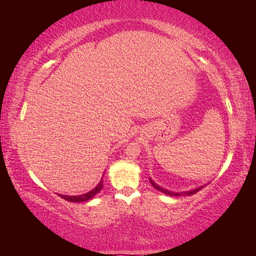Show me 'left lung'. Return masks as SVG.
<instances>
[{"label":"left lung","mask_w":256,"mask_h":256,"mask_svg":"<svg viewBox=\"0 0 256 256\" xmlns=\"http://www.w3.org/2000/svg\"><path fill=\"white\" fill-rule=\"evenodd\" d=\"M150 183L152 184V186L154 188H157L158 190H160V192H162V193H164V194H167V196H192V194H194V193H196V192H198V190H200L201 188H204V186H200V188H194V190H188V192H182V193H175V192H170V190H164V188H160L159 185H157L154 183V182L150 178Z\"/></svg>","instance_id":"left-lung-1"}]
</instances>
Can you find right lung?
Masks as SVG:
<instances>
[{
  "instance_id": "obj_1",
  "label": "right lung",
  "mask_w": 256,
  "mask_h": 256,
  "mask_svg": "<svg viewBox=\"0 0 256 256\" xmlns=\"http://www.w3.org/2000/svg\"><path fill=\"white\" fill-rule=\"evenodd\" d=\"M102 188V178L100 182H99V184L96 186V188L90 190V192H88V193L81 194V196H62V194H60V196L68 202H84V201L92 200V198L96 196L97 193L100 192Z\"/></svg>"
}]
</instances>
